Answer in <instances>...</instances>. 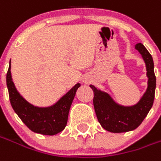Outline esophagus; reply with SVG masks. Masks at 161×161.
I'll return each mask as SVG.
<instances>
[{
  "instance_id": "1",
  "label": "esophagus",
  "mask_w": 161,
  "mask_h": 161,
  "mask_svg": "<svg viewBox=\"0 0 161 161\" xmlns=\"http://www.w3.org/2000/svg\"><path fill=\"white\" fill-rule=\"evenodd\" d=\"M91 81H92V79H91V77H88V76L84 77V78H83V82H84V84H89Z\"/></svg>"
}]
</instances>
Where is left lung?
<instances>
[{"label": "left lung", "instance_id": "8db88e82", "mask_svg": "<svg viewBox=\"0 0 161 161\" xmlns=\"http://www.w3.org/2000/svg\"><path fill=\"white\" fill-rule=\"evenodd\" d=\"M135 49L142 56L147 69V88L139 102L133 105H122L115 102L107 92L91 84L94 92L93 104L101 126L111 132H126L139 126L151 110L154 100L156 77L151 54L142 43H137Z\"/></svg>", "mask_w": 161, "mask_h": 161}]
</instances>
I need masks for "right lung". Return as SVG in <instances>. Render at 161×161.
<instances>
[{"instance_id": "1", "label": "right lung", "mask_w": 161, "mask_h": 161, "mask_svg": "<svg viewBox=\"0 0 161 161\" xmlns=\"http://www.w3.org/2000/svg\"><path fill=\"white\" fill-rule=\"evenodd\" d=\"M11 59L7 73V86L11 105L18 117L34 132L43 135H56L66 126L68 116L77 90V83L55 104L47 107L35 106L29 103L15 88L11 76Z\"/></svg>"}]
</instances>
